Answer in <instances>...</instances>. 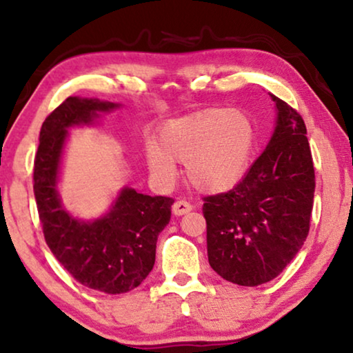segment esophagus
<instances>
[{"mask_svg":"<svg viewBox=\"0 0 353 353\" xmlns=\"http://www.w3.org/2000/svg\"><path fill=\"white\" fill-rule=\"evenodd\" d=\"M192 210V205L189 203V201L185 200H177L176 203L172 205V213L176 216H182L185 213H189V211Z\"/></svg>","mask_w":353,"mask_h":353,"instance_id":"34e87169","label":"esophagus"}]
</instances>
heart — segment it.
<instances>
[{
	"label": "heart",
	"mask_w": 353,
	"mask_h": 353,
	"mask_svg": "<svg viewBox=\"0 0 353 353\" xmlns=\"http://www.w3.org/2000/svg\"><path fill=\"white\" fill-rule=\"evenodd\" d=\"M253 147L255 129L245 112L206 110L166 122L158 145L148 143L145 154L150 171L163 184L176 179L174 161H182L195 189L223 192L247 172Z\"/></svg>",
	"instance_id": "obj_1"
}]
</instances>
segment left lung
Wrapping results in <instances>:
<instances>
[{
  "label": "left lung",
  "mask_w": 353,
  "mask_h": 353,
  "mask_svg": "<svg viewBox=\"0 0 353 353\" xmlns=\"http://www.w3.org/2000/svg\"><path fill=\"white\" fill-rule=\"evenodd\" d=\"M278 125L245 177L203 196L210 266L229 283L255 288L279 276L302 248L313 210L314 169L302 116L281 98Z\"/></svg>",
  "instance_id": "1"
}]
</instances>
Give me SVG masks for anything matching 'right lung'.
I'll return each instance as SVG.
<instances>
[{
  "mask_svg": "<svg viewBox=\"0 0 353 353\" xmlns=\"http://www.w3.org/2000/svg\"><path fill=\"white\" fill-rule=\"evenodd\" d=\"M117 105L69 97L46 116L34 159V194L46 245L85 288L124 294L143 283L154 265L159 232L171 219V196L124 189L105 218L83 223L61 205L56 179L68 128L88 124Z\"/></svg>",
  "mask_w": 353,
  "mask_h": 353,
  "instance_id": "right-lung-1",
  "label": "right lung"
}]
</instances>
